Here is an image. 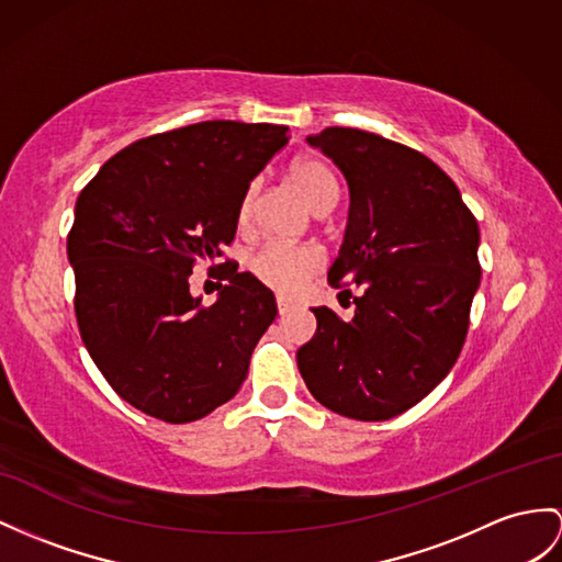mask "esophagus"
<instances>
[{
	"mask_svg": "<svg viewBox=\"0 0 562 562\" xmlns=\"http://www.w3.org/2000/svg\"><path fill=\"white\" fill-rule=\"evenodd\" d=\"M277 310H279V314H289L291 310H295V303L289 297H277Z\"/></svg>",
	"mask_w": 562,
	"mask_h": 562,
	"instance_id": "1",
	"label": "esophagus"
}]
</instances>
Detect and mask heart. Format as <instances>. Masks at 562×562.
Masks as SVG:
<instances>
[{
  "label": "heart",
  "mask_w": 562,
  "mask_h": 562,
  "mask_svg": "<svg viewBox=\"0 0 562 562\" xmlns=\"http://www.w3.org/2000/svg\"><path fill=\"white\" fill-rule=\"evenodd\" d=\"M291 178L314 212H328L336 204L338 188L331 171H328L322 161L317 159L295 161L291 169ZM255 202H257V188L250 186L243 193L238 204L240 228H248L252 224ZM319 267H322V252L317 248H312V245H285L279 240L267 243L250 262L255 277L279 293H295L297 289H303L305 281Z\"/></svg>",
  "instance_id": "heart-1"
}]
</instances>
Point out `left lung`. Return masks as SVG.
<instances>
[{
	"label": "left lung",
	"mask_w": 562,
	"mask_h": 562,
	"mask_svg": "<svg viewBox=\"0 0 562 562\" xmlns=\"http://www.w3.org/2000/svg\"><path fill=\"white\" fill-rule=\"evenodd\" d=\"M307 143L350 188L328 283L362 293L348 322L312 310L317 334L297 350V369L324 407L384 422L417 405L458 360L482 279L479 226L450 176L413 147L340 126Z\"/></svg>",
	"instance_id": "obj_1"
}]
</instances>
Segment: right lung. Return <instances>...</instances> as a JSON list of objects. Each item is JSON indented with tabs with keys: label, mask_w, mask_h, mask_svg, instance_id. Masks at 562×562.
I'll use <instances>...</instances> for the list:
<instances>
[{
	"label": "right lung",
	"mask_w": 562,
	"mask_h": 562,
	"mask_svg": "<svg viewBox=\"0 0 562 562\" xmlns=\"http://www.w3.org/2000/svg\"><path fill=\"white\" fill-rule=\"evenodd\" d=\"M285 143L273 123L202 121L128 145L80 190L66 238L80 338L140 413L202 419L248 376L277 319L273 293L226 259V285L202 305L188 277L224 255L243 193Z\"/></svg>",
	"instance_id": "right-lung-1"
}]
</instances>
